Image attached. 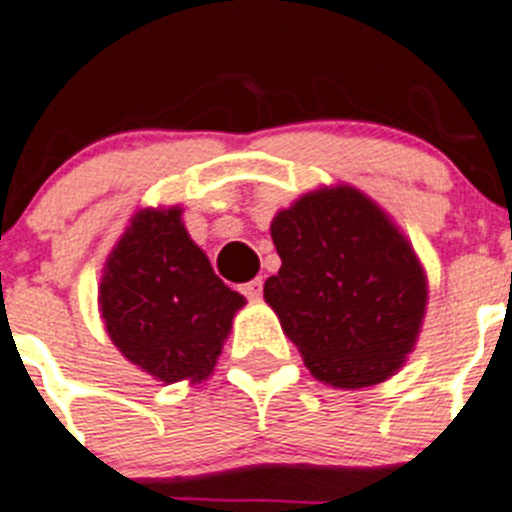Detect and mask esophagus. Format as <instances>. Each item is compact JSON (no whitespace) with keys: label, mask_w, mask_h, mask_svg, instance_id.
Masks as SVG:
<instances>
[{"label":"esophagus","mask_w":512,"mask_h":512,"mask_svg":"<svg viewBox=\"0 0 512 512\" xmlns=\"http://www.w3.org/2000/svg\"><path fill=\"white\" fill-rule=\"evenodd\" d=\"M242 293H245L247 298H260L262 296V278H255V280H250V283L242 285Z\"/></svg>","instance_id":"esophagus-1"}]
</instances>
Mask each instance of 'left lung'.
Instances as JSON below:
<instances>
[{
  "label": "left lung",
  "instance_id": "left-lung-1",
  "mask_svg": "<svg viewBox=\"0 0 512 512\" xmlns=\"http://www.w3.org/2000/svg\"><path fill=\"white\" fill-rule=\"evenodd\" d=\"M270 234L280 270L262 293L311 375L339 390L393 377L416 347L428 303L421 257L393 216L334 183L280 209Z\"/></svg>",
  "mask_w": 512,
  "mask_h": 512
}]
</instances>
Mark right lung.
Masks as SVG:
<instances>
[{"label":"right lung","mask_w":512,"mask_h":512,"mask_svg":"<svg viewBox=\"0 0 512 512\" xmlns=\"http://www.w3.org/2000/svg\"><path fill=\"white\" fill-rule=\"evenodd\" d=\"M245 303L214 275L181 206L137 209L99 280V313L112 344L163 385L209 380Z\"/></svg>","instance_id":"obj_1"}]
</instances>
